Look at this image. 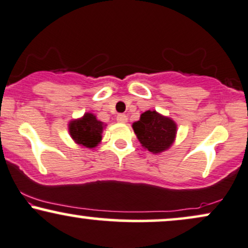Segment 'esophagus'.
<instances>
[{
  "mask_svg": "<svg viewBox=\"0 0 248 248\" xmlns=\"http://www.w3.org/2000/svg\"><path fill=\"white\" fill-rule=\"evenodd\" d=\"M127 115L124 114V113H121V114H118V116H116V120H118V122H127Z\"/></svg>",
  "mask_w": 248,
  "mask_h": 248,
  "instance_id": "1",
  "label": "esophagus"
}]
</instances>
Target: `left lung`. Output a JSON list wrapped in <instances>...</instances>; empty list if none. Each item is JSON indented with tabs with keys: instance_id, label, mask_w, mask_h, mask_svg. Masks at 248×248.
I'll return each instance as SVG.
<instances>
[{
	"instance_id": "obj_1",
	"label": "left lung",
	"mask_w": 248,
	"mask_h": 248,
	"mask_svg": "<svg viewBox=\"0 0 248 248\" xmlns=\"http://www.w3.org/2000/svg\"><path fill=\"white\" fill-rule=\"evenodd\" d=\"M139 141L150 153L158 154L171 147L174 141L177 126L171 119L158 114L156 111H147L133 124Z\"/></svg>"
}]
</instances>
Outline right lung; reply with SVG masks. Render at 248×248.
I'll return each mask as SVG.
<instances>
[{"label":"right lung","mask_w":248,"mask_h":248,"mask_svg":"<svg viewBox=\"0 0 248 248\" xmlns=\"http://www.w3.org/2000/svg\"><path fill=\"white\" fill-rule=\"evenodd\" d=\"M69 133L77 144L94 148L101 140L103 122L98 121L91 113H86L79 120L70 122Z\"/></svg>","instance_id":"obj_1"}]
</instances>
